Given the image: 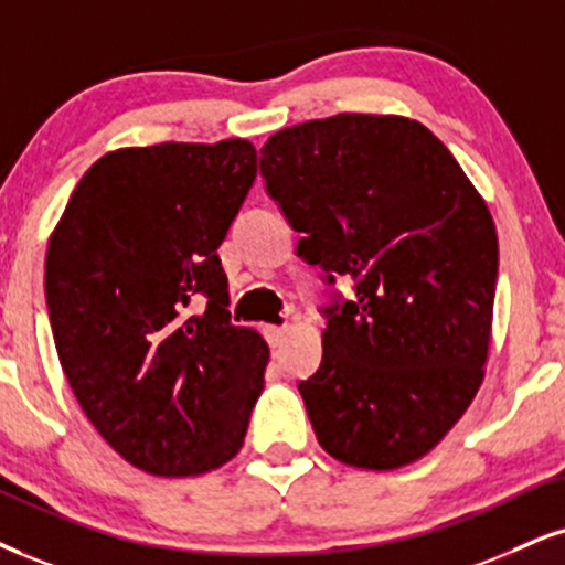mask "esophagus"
<instances>
[{
	"label": "esophagus",
	"mask_w": 565,
	"mask_h": 565,
	"mask_svg": "<svg viewBox=\"0 0 565 565\" xmlns=\"http://www.w3.org/2000/svg\"><path fill=\"white\" fill-rule=\"evenodd\" d=\"M264 335H267V343L271 348H280L285 343V335H288V327L267 324V327H264Z\"/></svg>",
	"instance_id": "obj_1"
}]
</instances>
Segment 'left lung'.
Listing matches in <instances>:
<instances>
[{"instance_id": "1", "label": "left lung", "mask_w": 565, "mask_h": 565, "mask_svg": "<svg viewBox=\"0 0 565 565\" xmlns=\"http://www.w3.org/2000/svg\"><path fill=\"white\" fill-rule=\"evenodd\" d=\"M269 196L327 280L353 277L322 364L298 382L311 427L340 463L419 461L484 380L498 280L490 209L440 138L403 115H332L267 138Z\"/></svg>"}]
</instances>
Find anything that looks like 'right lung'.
Instances as JSON below:
<instances>
[{"mask_svg":"<svg viewBox=\"0 0 565 565\" xmlns=\"http://www.w3.org/2000/svg\"><path fill=\"white\" fill-rule=\"evenodd\" d=\"M254 180L246 138L125 146L88 167L49 235L62 372L96 431L146 475L233 461L264 390L269 345L230 324L217 256ZM193 300L207 301L199 316Z\"/></svg>","mask_w":565,"mask_h":565,"instance_id":"right-lung-1","label":"right lung"}]
</instances>
